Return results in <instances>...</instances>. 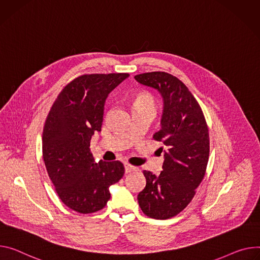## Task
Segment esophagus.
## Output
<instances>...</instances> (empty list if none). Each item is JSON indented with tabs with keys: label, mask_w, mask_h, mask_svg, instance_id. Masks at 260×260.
I'll return each mask as SVG.
<instances>
[{
	"label": "esophagus",
	"mask_w": 260,
	"mask_h": 260,
	"mask_svg": "<svg viewBox=\"0 0 260 260\" xmlns=\"http://www.w3.org/2000/svg\"><path fill=\"white\" fill-rule=\"evenodd\" d=\"M124 168H125V173H131L133 171H137V167H134L132 166V165H129L128 162H125L124 164Z\"/></svg>",
	"instance_id": "obj_1"
}]
</instances>
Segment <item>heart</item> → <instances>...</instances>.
<instances>
[{"instance_id":"1","label":"heart","mask_w":260,"mask_h":260,"mask_svg":"<svg viewBox=\"0 0 260 260\" xmlns=\"http://www.w3.org/2000/svg\"><path fill=\"white\" fill-rule=\"evenodd\" d=\"M136 107H149L154 109V100L148 93H140L135 100Z\"/></svg>"}]
</instances>
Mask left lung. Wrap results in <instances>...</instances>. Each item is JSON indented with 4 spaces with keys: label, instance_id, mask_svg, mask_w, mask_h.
<instances>
[{
    "label": "left lung",
    "instance_id": "8db88e82",
    "mask_svg": "<svg viewBox=\"0 0 260 260\" xmlns=\"http://www.w3.org/2000/svg\"><path fill=\"white\" fill-rule=\"evenodd\" d=\"M135 80L158 91L164 110L160 129L153 135L162 142V171L156 176L144 170L146 185L138 195L144 214L166 220L186 207L202 181L209 155L208 128L202 110L187 87L174 76L146 73Z\"/></svg>",
    "mask_w": 260,
    "mask_h": 260
}]
</instances>
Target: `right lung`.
<instances>
[{"mask_svg": "<svg viewBox=\"0 0 260 260\" xmlns=\"http://www.w3.org/2000/svg\"><path fill=\"white\" fill-rule=\"evenodd\" d=\"M128 74L84 75L60 92L45 120L42 155L61 201L80 214L104 208L109 187L124 174L123 164L94 161L90 140L101 132L109 93Z\"/></svg>", "mask_w": 260, "mask_h": 260, "instance_id": "obj_1", "label": "right lung"}]
</instances>
